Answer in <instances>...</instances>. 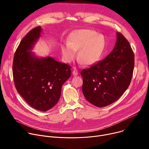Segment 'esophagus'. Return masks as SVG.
<instances>
[{
  "label": "esophagus",
  "mask_w": 149,
  "mask_h": 149,
  "mask_svg": "<svg viewBox=\"0 0 149 149\" xmlns=\"http://www.w3.org/2000/svg\"><path fill=\"white\" fill-rule=\"evenodd\" d=\"M78 74V72L76 69H74V70L72 71V75L74 76H76Z\"/></svg>",
  "instance_id": "34e87169"
}]
</instances>
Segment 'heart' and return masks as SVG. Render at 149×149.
Segmentation results:
<instances>
[{
  "label": "heart",
  "mask_w": 149,
  "mask_h": 149,
  "mask_svg": "<svg viewBox=\"0 0 149 149\" xmlns=\"http://www.w3.org/2000/svg\"><path fill=\"white\" fill-rule=\"evenodd\" d=\"M105 45L104 36L90 29H81L71 33L67 44L61 47L62 54L67 62H71L79 50L78 57L85 64L92 65L101 57Z\"/></svg>",
  "instance_id": "b5f03b06"
}]
</instances>
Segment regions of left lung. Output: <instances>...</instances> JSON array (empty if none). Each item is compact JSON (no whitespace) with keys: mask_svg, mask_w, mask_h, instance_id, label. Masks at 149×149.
I'll list each match as a JSON object with an SVG mask.
<instances>
[{"mask_svg":"<svg viewBox=\"0 0 149 149\" xmlns=\"http://www.w3.org/2000/svg\"><path fill=\"white\" fill-rule=\"evenodd\" d=\"M111 52L103 60L81 72L82 93L86 100L98 107L117 100L128 88L134 67V55L126 38L117 32Z\"/></svg>","mask_w":149,"mask_h":149,"instance_id":"1","label":"left lung"}]
</instances>
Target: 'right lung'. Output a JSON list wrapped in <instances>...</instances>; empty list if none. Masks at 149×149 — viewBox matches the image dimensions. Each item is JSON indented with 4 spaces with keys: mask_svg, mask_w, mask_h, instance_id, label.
Instances as JSON below:
<instances>
[{
    "mask_svg": "<svg viewBox=\"0 0 149 149\" xmlns=\"http://www.w3.org/2000/svg\"><path fill=\"white\" fill-rule=\"evenodd\" d=\"M42 28L30 31L20 41L13 62V77L19 94L32 107L46 111L58 102L62 85L71 77V67L51 56L38 58L31 51Z\"/></svg>",
    "mask_w": 149,
    "mask_h": 149,
    "instance_id": "add662e5",
    "label": "right lung"
}]
</instances>
